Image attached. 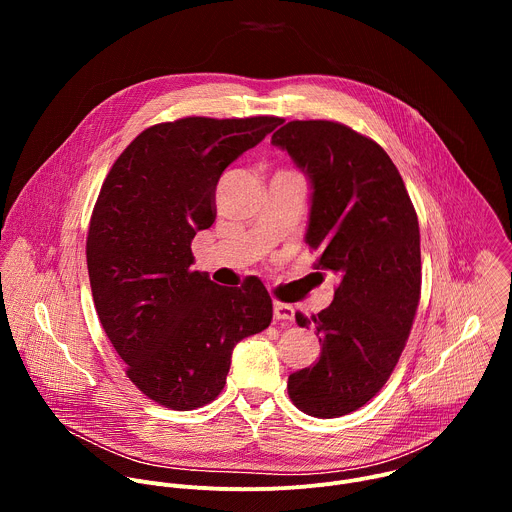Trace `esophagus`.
Returning a JSON list of instances; mask_svg holds the SVG:
<instances>
[{
	"instance_id": "34e87169",
	"label": "esophagus",
	"mask_w": 512,
	"mask_h": 512,
	"mask_svg": "<svg viewBox=\"0 0 512 512\" xmlns=\"http://www.w3.org/2000/svg\"><path fill=\"white\" fill-rule=\"evenodd\" d=\"M294 316H296L294 306L283 304V302H273V320L291 322V320H294Z\"/></svg>"
}]
</instances>
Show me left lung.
Returning a JSON list of instances; mask_svg holds the SVG:
<instances>
[{
  "mask_svg": "<svg viewBox=\"0 0 512 512\" xmlns=\"http://www.w3.org/2000/svg\"><path fill=\"white\" fill-rule=\"evenodd\" d=\"M308 176L306 243L338 273L334 302L312 316L322 350L291 373L298 409L332 419L369 403L391 377L421 294L417 214L387 152L336 121H289L271 135ZM296 322L310 320L298 312Z\"/></svg>",
  "mask_w": 512,
  "mask_h": 512,
  "instance_id": "1",
  "label": "left lung"
}]
</instances>
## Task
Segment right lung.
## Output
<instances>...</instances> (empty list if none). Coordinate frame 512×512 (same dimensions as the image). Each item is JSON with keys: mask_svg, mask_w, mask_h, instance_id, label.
<instances>
[{"mask_svg": "<svg viewBox=\"0 0 512 512\" xmlns=\"http://www.w3.org/2000/svg\"><path fill=\"white\" fill-rule=\"evenodd\" d=\"M277 125L269 115L158 123L127 145L101 186L87 237L97 316L129 381L164 407L214 401L235 344L271 324L265 285H216L190 269V243L214 223L225 168Z\"/></svg>", "mask_w": 512, "mask_h": 512, "instance_id": "add662e5", "label": "right lung"}]
</instances>
